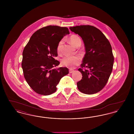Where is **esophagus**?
<instances>
[{"label":"esophagus","mask_w":134,"mask_h":134,"mask_svg":"<svg viewBox=\"0 0 134 134\" xmlns=\"http://www.w3.org/2000/svg\"><path fill=\"white\" fill-rule=\"evenodd\" d=\"M74 72V70H72V69H70L69 70V73H73Z\"/></svg>","instance_id":"1"}]
</instances>
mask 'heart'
I'll list each match as a JSON object with an SVG mask.
<instances>
[{
    "mask_svg": "<svg viewBox=\"0 0 134 134\" xmlns=\"http://www.w3.org/2000/svg\"><path fill=\"white\" fill-rule=\"evenodd\" d=\"M71 44L75 47L80 46L81 44V40L80 37L75 35H72L69 38ZM63 44V40H61L58 43L57 47V50L58 53L61 51L62 47ZM81 61L80 58L78 56H67L63 58L61 61L62 64L65 66L70 68H73L76 66L80 64Z\"/></svg>",
    "mask_w": 134,
    "mask_h": 134,
    "instance_id": "1",
    "label": "heart"
}]
</instances>
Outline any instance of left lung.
Wrapping results in <instances>:
<instances>
[{"instance_id": "obj_1", "label": "left lung", "mask_w": 134, "mask_h": 134, "mask_svg": "<svg viewBox=\"0 0 134 134\" xmlns=\"http://www.w3.org/2000/svg\"><path fill=\"white\" fill-rule=\"evenodd\" d=\"M69 29L82 38L86 52L81 67L88 70L78 69L82 78L77 83L78 89L86 94L97 93L105 86L112 72L114 57L111 46L102 32L93 26L82 25Z\"/></svg>"}]
</instances>
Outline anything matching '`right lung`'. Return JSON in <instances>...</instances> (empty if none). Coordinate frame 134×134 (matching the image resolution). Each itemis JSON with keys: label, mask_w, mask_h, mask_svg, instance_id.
Here are the masks:
<instances>
[{"label": "right lung", "mask_w": 134, "mask_h": 134, "mask_svg": "<svg viewBox=\"0 0 134 134\" xmlns=\"http://www.w3.org/2000/svg\"><path fill=\"white\" fill-rule=\"evenodd\" d=\"M66 27L49 26L35 32L23 52L21 67L26 81L37 93L48 96L57 90L60 79L68 74V69H54L60 62L58 56V43L69 34Z\"/></svg>", "instance_id": "right-lung-1"}]
</instances>
